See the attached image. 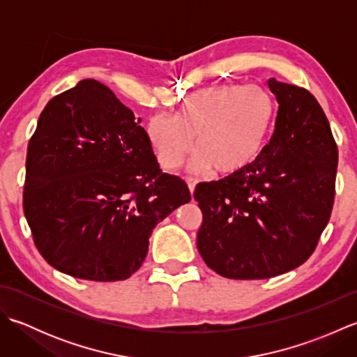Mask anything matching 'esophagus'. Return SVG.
Instances as JSON below:
<instances>
[{
    "label": "esophagus",
    "instance_id": "1",
    "mask_svg": "<svg viewBox=\"0 0 357 357\" xmlns=\"http://www.w3.org/2000/svg\"><path fill=\"white\" fill-rule=\"evenodd\" d=\"M185 183H187L188 188H190V192L193 193V192H195V187H196V184H198V179H196V178H192V176H187V178H185Z\"/></svg>",
    "mask_w": 357,
    "mask_h": 357
}]
</instances>
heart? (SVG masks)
<instances>
[{"label": "heart", "instance_id": "1", "mask_svg": "<svg viewBox=\"0 0 357 357\" xmlns=\"http://www.w3.org/2000/svg\"><path fill=\"white\" fill-rule=\"evenodd\" d=\"M275 112L268 90L227 82L187 95L172 116H149L144 136L162 169L170 170L183 162L196 139V167L213 165L218 173H236L261 153Z\"/></svg>", "mask_w": 357, "mask_h": 357}]
</instances>
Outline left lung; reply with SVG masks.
<instances>
[{
    "label": "left lung",
    "mask_w": 357,
    "mask_h": 357,
    "mask_svg": "<svg viewBox=\"0 0 357 357\" xmlns=\"http://www.w3.org/2000/svg\"><path fill=\"white\" fill-rule=\"evenodd\" d=\"M268 87L279 102L270 142L245 169L193 195L199 253L229 279H268L304 264L335 202L337 146L319 102L275 78Z\"/></svg>",
    "instance_id": "8db88e82"
}]
</instances>
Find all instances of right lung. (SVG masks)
I'll return each mask as SVG.
<instances>
[{"instance_id": "right-lung-1", "label": "right lung", "mask_w": 357, "mask_h": 357, "mask_svg": "<svg viewBox=\"0 0 357 357\" xmlns=\"http://www.w3.org/2000/svg\"><path fill=\"white\" fill-rule=\"evenodd\" d=\"M141 119L95 79L53 96L29 141L22 207L53 268L78 279L130 278L155 225L190 201L164 173Z\"/></svg>"}]
</instances>
